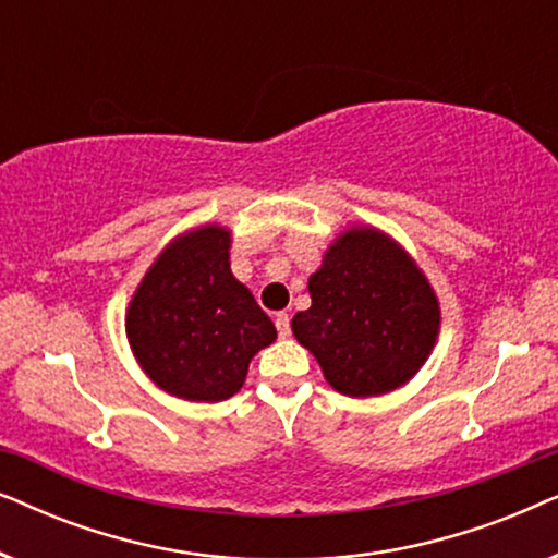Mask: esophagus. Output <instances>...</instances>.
<instances>
[{
    "mask_svg": "<svg viewBox=\"0 0 558 558\" xmlns=\"http://www.w3.org/2000/svg\"><path fill=\"white\" fill-rule=\"evenodd\" d=\"M274 325H277L279 338H289V332H292V327H289V315H287V312H279V315L274 317Z\"/></svg>",
    "mask_w": 558,
    "mask_h": 558,
    "instance_id": "1",
    "label": "esophagus"
}]
</instances>
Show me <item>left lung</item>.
Returning <instances> with one entry per match:
<instances>
[{
    "label": "left lung",
    "mask_w": 558,
    "mask_h": 558,
    "mask_svg": "<svg viewBox=\"0 0 558 558\" xmlns=\"http://www.w3.org/2000/svg\"><path fill=\"white\" fill-rule=\"evenodd\" d=\"M307 289L312 304L292 317V332L338 393H391L429 361L439 296L393 235L371 223L348 226L325 248Z\"/></svg>",
    "instance_id": "1"
}]
</instances>
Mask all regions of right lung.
Wrapping results in <instances>:
<instances>
[{
  "label": "right lung",
  "mask_w": 558,
  "mask_h": 558,
  "mask_svg": "<svg viewBox=\"0 0 558 558\" xmlns=\"http://www.w3.org/2000/svg\"><path fill=\"white\" fill-rule=\"evenodd\" d=\"M233 231L201 223L174 235L129 300L124 327L151 384L182 401L216 403L246 384L277 327L231 271Z\"/></svg>",
  "instance_id": "right-lung-1"
}]
</instances>
